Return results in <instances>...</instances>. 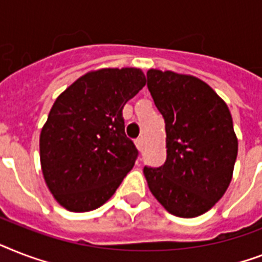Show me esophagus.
Here are the masks:
<instances>
[{
  "mask_svg": "<svg viewBox=\"0 0 262 262\" xmlns=\"http://www.w3.org/2000/svg\"><path fill=\"white\" fill-rule=\"evenodd\" d=\"M136 146H137V149L140 150V152H142V149H144V140L142 138H137L135 141Z\"/></svg>",
  "mask_w": 262,
  "mask_h": 262,
  "instance_id": "1",
  "label": "esophagus"
}]
</instances>
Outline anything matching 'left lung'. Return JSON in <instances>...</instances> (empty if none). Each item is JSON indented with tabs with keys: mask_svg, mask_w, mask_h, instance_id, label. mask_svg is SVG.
I'll use <instances>...</instances> for the list:
<instances>
[{
	"mask_svg": "<svg viewBox=\"0 0 262 262\" xmlns=\"http://www.w3.org/2000/svg\"><path fill=\"white\" fill-rule=\"evenodd\" d=\"M148 90L164 117L167 160L144 167L150 192L180 218L208 211L226 192L238 152L230 110L203 80L149 70Z\"/></svg>",
	"mask_w": 262,
	"mask_h": 262,
	"instance_id": "1",
	"label": "left lung"
}]
</instances>
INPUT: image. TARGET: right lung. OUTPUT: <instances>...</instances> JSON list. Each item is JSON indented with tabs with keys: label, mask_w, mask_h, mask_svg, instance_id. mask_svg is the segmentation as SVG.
<instances>
[{
	"label": "right lung",
	"mask_w": 262,
	"mask_h": 262,
	"mask_svg": "<svg viewBox=\"0 0 262 262\" xmlns=\"http://www.w3.org/2000/svg\"><path fill=\"white\" fill-rule=\"evenodd\" d=\"M146 79L140 69H102L80 76L56 98L40 133L42 175L69 211L101 207L138 156L125 135L122 109Z\"/></svg>",
	"instance_id": "obj_1"
}]
</instances>
